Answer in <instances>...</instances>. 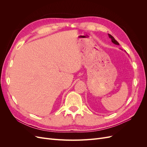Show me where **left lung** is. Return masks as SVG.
<instances>
[{
    "label": "left lung",
    "mask_w": 147,
    "mask_h": 147,
    "mask_svg": "<svg viewBox=\"0 0 147 147\" xmlns=\"http://www.w3.org/2000/svg\"><path fill=\"white\" fill-rule=\"evenodd\" d=\"M109 35V38H111V40H112V42L114 43V44H115V45H119V43L115 39V38L112 36V35H110V34H108Z\"/></svg>",
    "instance_id": "obj_1"
}]
</instances>
